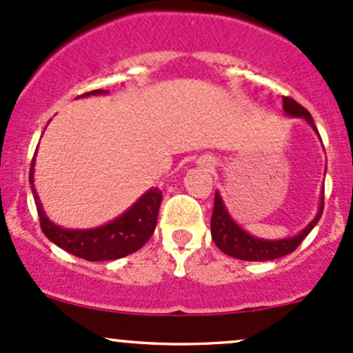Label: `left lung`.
I'll return each instance as SVG.
<instances>
[{"label":"left lung","mask_w":353,"mask_h":353,"mask_svg":"<svg viewBox=\"0 0 353 353\" xmlns=\"http://www.w3.org/2000/svg\"><path fill=\"white\" fill-rule=\"evenodd\" d=\"M283 110L290 117L305 119L312 125V129L319 134L310 112L295 102L292 97H283ZM321 212H323V196L320 199V208L316 216L300 233L286 239H261L246 233L241 226L234 223V219L231 218L226 206H224L219 192H216L214 208H212L211 216V236L214 239L216 246L223 253L230 254V256L245 259V261H268V259H276L293 253L298 245L307 238L310 231L316 226V223L321 218Z\"/></svg>","instance_id":"left-lung-1"}]
</instances>
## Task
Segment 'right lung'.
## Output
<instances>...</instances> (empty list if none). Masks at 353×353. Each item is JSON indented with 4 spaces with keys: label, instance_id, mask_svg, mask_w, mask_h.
I'll list each match as a JSON object with an SVG mask.
<instances>
[{
    "label": "right lung",
    "instance_id": "obj_1",
    "mask_svg": "<svg viewBox=\"0 0 353 353\" xmlns=\"http://www.w3.org/2000/svg\"><path fill=\"white\" fill-rule=\"evenodd\" d=\"M107 90H92L88 95H103ZM37 156V154H34ZM34 172V157L30 168V184L37 204L38 216H40V226L46 238L61 250L68 251L73 256L87 259V261H110L135 253L149 241L157 224L159 208H161L162 192L161 189H149L144 196L139 197L137 203L127 209L117 219L110 221L105 226L94 228V230H65L57 226L46 218L43 208H41L40 197L33 185Z\"/></svg>",
    "mask_w": 353,
    "mask_h": 353
}]
</instances>
